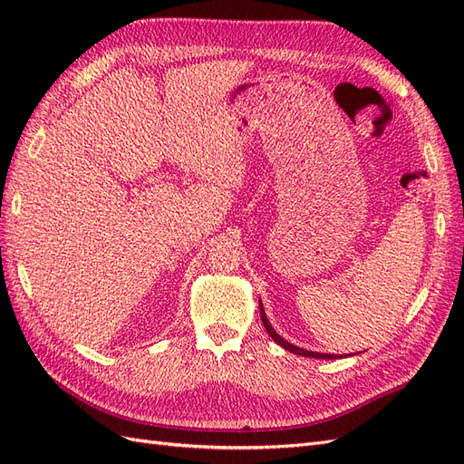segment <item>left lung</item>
<instances>
[{
	"mask_svg": "<svg viewBox=\"0 0 464 464\" xmlns=\"http://www.w3.org/2000/svg\"><path fill=\"white\" fill-rule=\"evenodd\" d=\"M259 312H261V321H263V327L266 329V333L271 334V339H273L276 344H280L283 348H286L288 353H294V354H298V356H305V358H323V360H334V358H341V356H334V354L312 353V350H304V348H298V346L290 344L288 341H285L283 336H280V334L271 327V323H269V319H266V314H265V310H263V304H261V300H259Z\"/></svg>",
	"mask_w": 464,
	"mask_h": 464,
	"instance_id": "obj_1",
	"label": "left lung"
}]
</instances>
